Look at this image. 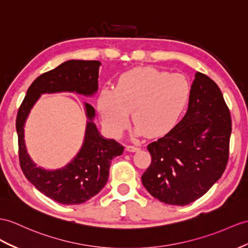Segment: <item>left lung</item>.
Masks as SVG:
<instances>
[{"label":"left lung","instance_id":"8db88e82","mask_svg":"<svg viewBox=\"0 0 248 248\" xmlns=\"http://www.w3.org/2000/svg\"><path fill=\"white\" fill-rule=\"evenodd\" d=\"M100 66L99 61L70 60L45 72L29 86L17 110L16 128L21 170L35 188L61 204H81L99 194L107 183L111 160L122 155L124 147L117 141L100 136L93 122L94 108L85 103L88 121L80 152L66 166L46 170L37 166L28 155L24 127L30 110L42 94L69 92L93 95L98 92Z\"/></svg>","mask_w":248,"mask_h":248}]
</instances>
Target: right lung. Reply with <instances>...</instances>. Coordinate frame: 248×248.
<instances>
[{
	"instance_id": "obj_1",
	"label": "right lung",
	"mask_w": 248,
	"mask_h": 248,
	"mask_svg": "<svg viewBox=\"0 0 248 248\" xmlns=\"http://www.w3.org/2000/svg\"><path fill=\"white\" fill-rule=\"evenodd\" d=\"M156 122L166 134L147 146L152 163L142 183L160 202L188 205L206 194L225 170L231 112L218 85L197 72L187 111L178 117L172 103H164Z\"/></svg>"
}]
</instances>
